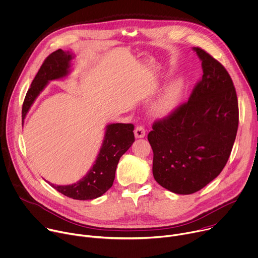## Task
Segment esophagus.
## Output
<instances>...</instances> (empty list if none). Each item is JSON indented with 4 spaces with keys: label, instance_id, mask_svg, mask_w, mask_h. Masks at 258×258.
Masks as SVG:
<instances>
[{
    "label": "esophagus",
    "instance_id": "34e87169",
    "mask_svg": "<svg viewBox=\"0 0 258 258\" xmlns=\"http://www.w3.org/2000/svg\"><path fill=\"white\" fill-rule=\"evenodd\" d=\"M134 134H135L136 138H143L146 134V131L143 126H137L134 130Z\"/></svg>",
    "mask_w": 258,
    "mask_h": 258
}]
</instances>
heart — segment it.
I'll return each mask as SVG.
<instances>
[{"label": "heart", "mask_w": 258, "mask_h": 258, "mask_svg": "<svg viewBox=\"0 0 258 258\" xmlns=\"http://www.w3.org/2000/svg\"><path fill=\"white\" fill-rule=\"evenodd\" d=\"M182 91L183 84L181 81H175L173 84H171L162 95L156 107H154L156 113L159 115H165L171 112L179 101L182 95Z\"/></svg>", "instance_id": "obj_1"}]
</instances>
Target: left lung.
<instances>
[{"label":"left lung","mask_w":258,"mask_h":258,"mask_svg":"<svg viewBox=\"0 0 258 258\" xmlns=\"http://www.w3.org/2000/svg\"><path fill=\"white\" fill-rule=\"evenodd\" d=\"M193 50L201 61V80L188 101L154 122L147 136L154 179L184 195L199 191L220 175L239 124L236 89L228 71L204 49Z\"/></svg>","instance_id":"1"}]
</instances>
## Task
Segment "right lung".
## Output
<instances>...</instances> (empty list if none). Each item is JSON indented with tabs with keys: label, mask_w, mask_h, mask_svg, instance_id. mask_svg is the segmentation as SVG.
<instances>
[{
	"label": "right lung",
	"mask_w": 258,
	"mask_h": 258,
	"mask_svg": "<svg viewBox=\"0 0 258 258\" xmlns=\"http://www.w3.org/2000/svg\"><path fill=\"white\" fill-rule=\"evenodd\" d=\"M73 54L63 49L51 53L42 63L22 106V125L30 107L50 80L61 79L71 71ZM133 124H110L106 127L105 137L96 160L87 174L71 185H55L47 182L60 193L77 200H90L106 193L113 185L120 158L134 142Z\"/></svg>",
	"instance_id": "add662e5"
}]
</instances>
